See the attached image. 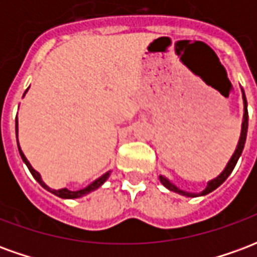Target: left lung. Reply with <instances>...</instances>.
Here are the masks:
<instances>
[{
  "label": "left lung",
  "mask_w": 257,
  "mask_h": 257,
  "mask_svg": "<svg viewBox=\"0 0 257 257\" xmlns=\"http://www.w3.org/2000/svg\"><path fill=\"white\" fill-rule=\"evenodd\" d=\"M242 97H243V121H242V129H241V138H239V142H238V146H237V150L235 153L232 154L231 160L230 162L227 164L226 169L223 171V172L217 176L216 179L213 180H210L208 186H206V189L201 193V195H205V194H209L210 191H213L215 189H217L219 186H220L224 180H226L228 176H230V173L232 172V169L234 167L237 165V161L239 156L242 154V150H243V146H245V140H246V132H248V103H246V97H245V93H243V89H242ZM160 180H161V183L169 189L171 191H175V193H179L182 194V195H186V197H195V194H191V193H186V191H182V190H179L176 186H173V184L169 183V180L165 179L164 176H160Z\"/></svg>",
  "instance_id": "left-lung-1"
}]
</instances>
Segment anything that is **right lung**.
Wrapping results in <instances>:
<instances>
[{
  "instance_id": "add662e5",
  "label": "right lung",
  "mask_w": 257,
  "mask_h": 257,
  "mask_svg": "<svg viewBox=\"0 0 257 257\" xmlns=\"http://www.w3.org/2000/svg\"><path fill=\"white\" fill-rule=\"evenodd\" d=\"M16 138H18V118H16ZM18 147H19V145H18ZM19 153H20V157H22V160L25 161V164L27 165V168H29V171H30L31 175L34 176V179H36L37 182L41 184L44 189H47L48 191H51V193H53L55 195H58V197H60V198H79V197H82V195H85V194H88V193H90V191H93V190L99 189L101 184L104 183L107 179H108V176H110V172L104 173V175H103L101 178H99L97 180H95L93 183H90L88 187L78 190V191H71V190H67V189L52 190V189H49L47 184L42 182L41 176H40V173L33 169V167L30 165V162L27 161V158L25 157V154H23V153H22V150H20V147H19Z\"/></svg>"
}]
</instances>
